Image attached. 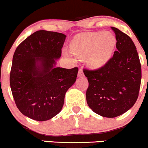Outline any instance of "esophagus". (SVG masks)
Listing matches in <instances>:
<instances>
[{
  "label": "esophagus",
  "mask_w": 148,
  "mask_h": 148,
  "mask_svg": "<svg viewBox=\"0 0 148 148\" xmlns=\"http://www.w3.org/2000/svg\"><path fill=\"white\" fill-rule=\"evenodd\" d=\"M78 77H84V71H83V70L82 69H80L79 70Z\"/></svg>",
  "instance_id": "1"
}]
</instances>
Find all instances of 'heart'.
I'll use <instances>...</instances> for the list:
<instances>
[{
	"instance_id": "heart-1",
	"label": "heart",
	"mask_w": 148,
	"mask_h": 148,
	"mask_svg": "<svg viewBox=\"0 0 148 148\" xmlns=\"http://www.w3.org/2000/svg\"><path fill=\"white\" fill-rule=\"evenodd\" d=\"M116 44V38L104 31L89 32L77 36L71 44L72 53L64 51L65 57L73 60L86 58L91 68L98 69L110 59Z\"/></svg>"
}]
</instances>
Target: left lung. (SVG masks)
<instances>
[{"mask_svg": "<svg viewBox=\"0 0 148 148\" xmlns=\"http://www.w3.org/2000/svg\"><path fill=\"white\" fill-rule=\"evenodd\" d=\"M116 36L117 50L102 67L84 69L89 86L88 106L95 113L114 118L129 110L139 96L141 67L134 43L129 36L111 27Z\"/></svg>", "mask_w": 148, "mask_h": 148, "instance_id": "left-lung-1", "label": "left lung"}]
</instances>
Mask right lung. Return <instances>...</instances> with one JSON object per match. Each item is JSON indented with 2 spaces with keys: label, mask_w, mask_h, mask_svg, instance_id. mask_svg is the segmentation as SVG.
<instances>
[{
  "label": "right lung",
  "mask_w": 148,
  "mask_h": 148,
  "mask_svg": "<svg viewBox=\"0 0 148 148\" xmlns=\"http://www.w3.org/2000/svg\"><path fill=\"white\" fill-rule=\"evenodd\" d=\"M66 36L46 30L24 40L13 54L10 86L16 106L25 116L49 120L63 106L66 91L75 82L78 68L56 67Z\"/></svg>",
  "instance_id": "1"
}]
</instances>
